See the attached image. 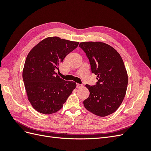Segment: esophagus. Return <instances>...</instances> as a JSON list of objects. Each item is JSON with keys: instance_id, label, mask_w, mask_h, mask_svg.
<instances>
[{"instance_id": "1", "label": "esophagus", "mask_w": 151, "mask_h": 151, "mask_svg": "<svg viewBox=\"0 0 151 151\" xmlns=\"http://www.w3.org/2000/svg\"><path fill=\"white\" fill-rule=\"evenodd\" d=\"M82 86H83V85H82V84H77V88H81Z\"/></svg>"}]
</instances>
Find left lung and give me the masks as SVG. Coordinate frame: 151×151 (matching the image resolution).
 I'll use <instances>...</instances> for the list:
<instances>
[{"mask_svg":"<svg viewBox=\"0 0 151 151\" xmlns=\"http://www.w3.org/2000/svg\"><path fill=\"white\" fill-rule=\"evenodd\" d=\"M79 47L88 57L91 72L97 75L94 86L86 84L89 96L83 101L88 111L106 116L119 108L125 96L128 76L120 54L110 45L102 42H82Z\"/></svg>","mask_w":151,"mask_h":151,"instance_id":"8db88e82","label":"left lung"}]
</instances>
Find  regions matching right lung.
Instances as JSON below:
<instances>
[{
  "label": "right lung",
  "mask_w": 151,
  "mask_h": 151,
  "mask_svg": "<svg viewBox=\"0 0 151 151\" xmlns=\"http://www.w3.org/2000/svg\"><path fill=\"white\" fill-rule=\"evenodd\" d=\"M79 42L55 36L43 40L29 52L22 71L28 100L36 111L48 115L63 107L76 87L61 79L55 70Z\"/></svg>",
  "instance_id": "obj_1"
}]
</instances>
